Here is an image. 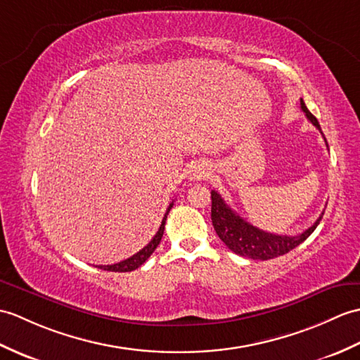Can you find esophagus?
<instances>
[{
	"label": "esophagus",
	"mask_w": 360,
	"mask_h": 360,
	"mask_svg": "<svg viewBox=\"0 0 360 360\" xmlns=\"http://www.w3.org/2000/svg\"><path fill=\"white\" fill-rule=\"evenodd\" d=\"M208 173H210V172H208V169H205V167H202V165H199L193 170V173H191V179H193V181L204 179L205 176H208Z\"/></svg>",
	"instance_id": "1"
}]
</instances>
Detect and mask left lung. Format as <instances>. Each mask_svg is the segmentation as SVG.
Segmentation results:
<instances>
[{
	"label": "left lung",
	"mask_w": 360,
	"mask_h": 360,
	"mask_svg": "<svg viewBox=\"0 0 360 360\" xmlns=\"http://www.w3.org/2000/svg\"><path fill=\"white\" fill-rule=\"evenodd\" d=\"M300 108L304 110L308 121L316 125V129H319V131L322 133L319 122H317L316 116L308 110L304 99H300ZM323 213L317 218V221L310 229H307L300 235H273V233L264 231L242 219L238 213L233 212L227 205V202L221 198L218 191L212 190V222L218 236L233 253L248 259H255V261H266V259H273L291 252V250L296 248L299 244H302L311 235L317 225H319Z\"/></svg>",
	"instance_id": "left-lung-1"
}]
</instances>
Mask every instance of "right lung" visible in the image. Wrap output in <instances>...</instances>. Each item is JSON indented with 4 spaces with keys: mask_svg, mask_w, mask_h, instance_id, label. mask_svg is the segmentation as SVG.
I'll return each instance as SVG.
<instances>
[{
    "mask_svg": "<svg viewBox=\"0 0 360 360\" xmlns=\"http://www.w3.org/2000/svg\"><path fill=\"white\" fill-rule=\"evenodd\" d=\"M172 207H173V202L169 205V208H167V212H165L164 218H162V222H161V227H160V230H158V233H156V235L153 236V239L150 240L148 244H147L144 248L139 250V252H138L136 255H133V256H130L129 259H125V261H121V262H118V264H113V265H98V269L107 270V271L125 273V271H133V270H136L138 266H141L142 264H144V262L147 261V259L150 257V255H152V253L155 252L156 247L160 245L161 238H162V235H164L167 214H169V212L172 210Z\"/></svg>",
    "mask_w": 360,
    "mask_h": 360,
    "instance_id": "right-lung-1",
    "label": "right lung"
}]
</instances>
